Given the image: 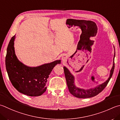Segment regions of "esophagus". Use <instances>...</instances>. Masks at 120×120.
Wrapping results in <instances>:
<instances>
[{"label":"esophagus","instance_id":"34e87169","mask_svg":"<svg viewBox=\"0 0 120 120\" xmlns=\"http://www.w3.org/2000/svg\"><path fill=\"white\" fill-rule=\"evenodd\" d=\"M61 59H62V60H63V61H64L65 59V56H63L62 57V58H61Z\"/></svg>","mask_w":120,"mask_h":120}]
</instances>
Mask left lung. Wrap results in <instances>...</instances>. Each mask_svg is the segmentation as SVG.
<instances>
[{"mask_svg": "<svg viewBox=\"0 0 120 120\" xmlns=\"http://www.w3.org/2000/svg\"><path fill=\"white\" fill-rule=\"evenodd\" d=\"M115 55H116V52H115L114 49V57L113 59V65H112L111 69L110 71L109 78L104 83L99 84V85L95 87L94 88H91L90 89H83L77 87L76 86L75 84V77L70 72L69 70L67 67H63L67 85L70 93L75 96V97L79 98H88L94 97V96L99 94L100 92H101L107 85L108 83H109L110 79H111L112 75H113L114 69Z\"/></svg>", "mask_w": 120, "mask_h": 120, "instance_id": "1", "label": "left lung"}]
</instances>
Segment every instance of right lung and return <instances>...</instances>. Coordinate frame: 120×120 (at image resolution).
Instances as JSON below:
<instances>
[{
	"instance_id": "add662e5",
	"label": "right lung",
	"mask_w": 120,
	"mask_h": 120,
	"mask_svg": "<svg viewBox=\"0 0 120 120\" xmlns=\"http://www.w3.org/2000/svg\"><path fill=\"white\" fill-rule=\"evenodd\" d=\"M10 39L7 49L6 67L9 79L16 90L29 96H41L46 90V83L51 72L61 60L45 63L37 67H29L19 60L15 55L14 41Z\"/></svg>"
}]
</instances>
